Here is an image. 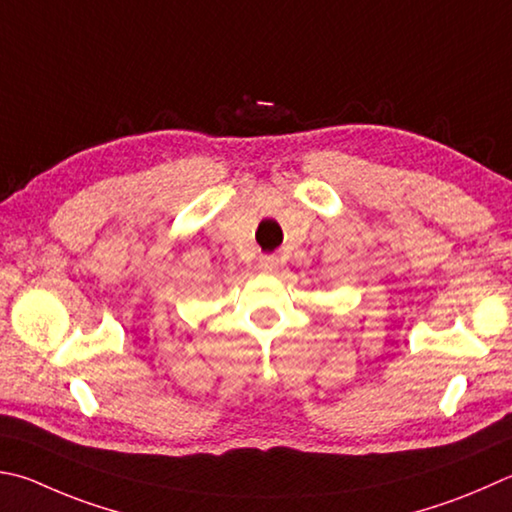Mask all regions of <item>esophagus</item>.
I'll return each mask as SVG.
<instances>
[{
    "label": "esophagus",
    "mask_w": 512,
    "mask_h": 512,
    "mask_svg": "<svg viewBox=\"0 0 512 512\" xmlns=\"http://www.w3.org/2000/svg\"><path fill=\"white\" fill-rule=\"evenodd\" d=\"M277 264H280V259H277L275 255H262V257H259V268H262L264 273L277 271Z\"/></svg>",
    "instance_id": "1"
}]
</instances>
